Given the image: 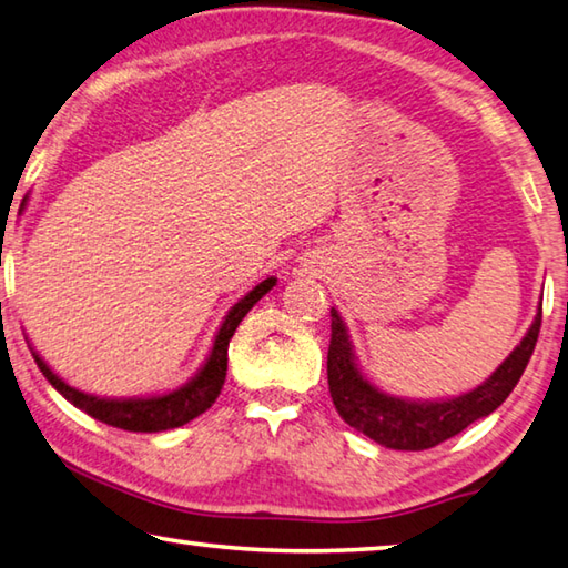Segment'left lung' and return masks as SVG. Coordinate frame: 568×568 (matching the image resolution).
<instances>
[{
    "mask_svg": "<svg viewBox=\"0 0 568 568\" xmlns=\"http://www.w3.org/2000/svg\"><path fill=\"white\" fill-rule=\"evenodd\" d=\"M541 329V310L521 344L474 392L446 402H409L389 396L364 379L354 362L352 342L342 316L332 310V342L326 356L332 402L342 419L386 449L424 452L452 439L481 416H489L506 402L529 364Z\"/></svg>",
    "mask_w": 568,
    "mask_h": 568,
    "instance_id": "1",
    "label": "left lung"
}]
</instances>
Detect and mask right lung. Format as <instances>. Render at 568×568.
Returning <instances> with one entry per match:
<instances>
[{"instance_id":"right-lung-1","label":"right lung","mask_w":568,"mask_h":568,"mask_svg":"<svg viewBox=\"0 0 568 568\" xmlns=\"http://www.w3.org/2000/svg\"><path fill=\"white\" fill-rule=\"evenodd\" d=\"M274 284L276 278H264V282L256 284L242 302H236L232 310H229L222 329H219L214 339L212 354H209L202 372H199L192 382L184 384L182 389H176L172 394L149 396V399H99V396H89L59 379L37 352H32V356L39 369H42V374L47 376V382L52 384L69 404H74L77 409L94 416L97 422L116 426V429H124V432H146V434L176 429V426H184L186 422L196 419L199 414H204L209 406L216 402V396L222 392L224 379H226L229 342H232L236 326L244 320L246 312L252 310V306L262 300Z\"/></svg>"}]
</instances>
